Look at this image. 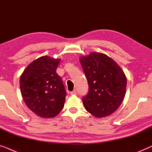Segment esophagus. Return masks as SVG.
I'll list each match as a JSON object with an SVG mask.
<instances>
[{
	"label": "esophagus",
	"instance_id": "1",
	"mask_svg": "<svg viewBox=\"0 0 152 152\" xmlns=\"http://www.w3.org/2000/svg\"><path fill=\"white\" fill-rule=\"evenodd\" d=\"M70 94H71V95H76V90L74 89V90L71 91V92H70Z\"/></svg>",
	"mask_w": 152,
	"mask_h": 152
}]
</instances>
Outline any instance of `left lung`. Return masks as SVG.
I'll use <instances>...</instances> for the list:
<instances>
[{
	"mask_svg": "<svg viewBox=\"0 0 152 152\" xmlns=\"http://www.w3.org/2000/svg\"><path fill=\"white\" fill-rule=\"evenodd\" d=\"M80 62L89 85L88 94L83 98L85 109L97 118L110 116L125 97V74L114 60L101 53L82 56Z\"/></svg>",
	"mask_w": 152,
	"mask_h": 152,
	"instance_id": "8db88e82",
	"label": "left lung"
}]
</instances>
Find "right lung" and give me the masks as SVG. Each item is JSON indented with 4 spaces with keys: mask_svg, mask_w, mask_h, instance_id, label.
<instances>
[{
    "mask_svg": "<svg viewBox=\"0 0 152 152\" xmlns=\"http://www.w3.org/2000/svg\"><path fill=\"white\" fill-rule=\"evenodd\" d=\"M61 60L48 56L29 64L20 78L23 100L29 109L42 118H53L63 109L67 94L56 69Z\"/></svg>",
    "mask_w": 152,
    "mask_h": 152,
    "instance_id": "1",
    "label": "right lung"
}]
</instances>
